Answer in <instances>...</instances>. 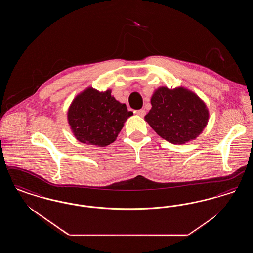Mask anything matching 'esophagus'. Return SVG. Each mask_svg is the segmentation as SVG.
I'll use <instances>...</instances> for the list:
<instances>
[{
	"instance_id": "esophagus-1",
	"label": "esophagus",
	"mask_w": 253,
	"mask_h": 253,
	"mask_svg": "<svg viewBox=\"0 0 253 253\" xmlns=\"http://www.w3.org/2000/svg\"><path fill=\"white\" fill-rule=\"evenodd\" d=\"M135 113H136V115L139 116V117H144L145 115H146V111H145L144 109L137 110Z\"/></svg>"
}]
</instances>
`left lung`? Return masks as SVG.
I'll return each instance as SVG.
<instances>
[{
  "instance_id": "obj_1",
  "label": "left lung",
  "mask_w": 253,
  "mask_h": 253,
  "mask_svg": "<svg viewBox=\"0 0 253 253\" xmlns=\"http://www.w3.org/2000/svg\"><path fill=\"white\" fill-rule=\"evenodd\" d=\"M145 120L158 135L172 144L196 138L206 127L209 111L194 93L184 89L158 88L151 98Z\"/></svg>"
}]
</instances>
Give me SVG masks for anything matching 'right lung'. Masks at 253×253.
Masks as SVG:
<instances>
[{
	"label": "right lung",
	"instance_id": "1",
	"mask_svg": "<svg viewBox=\"0 0 253 253\" xmlns=\"http://www.w3.org/2000/svg\"><path fill=\"white\" fill-rule=\"evenodd\" d=\"M132 115L125 104L111 96V90L98 92L88 88L73 100L68 123L82 143L105 147L116 140L124 122Z\"/></svg>",
	"mask_w": 253,
	"mask_h": 253
}]
</instances>
